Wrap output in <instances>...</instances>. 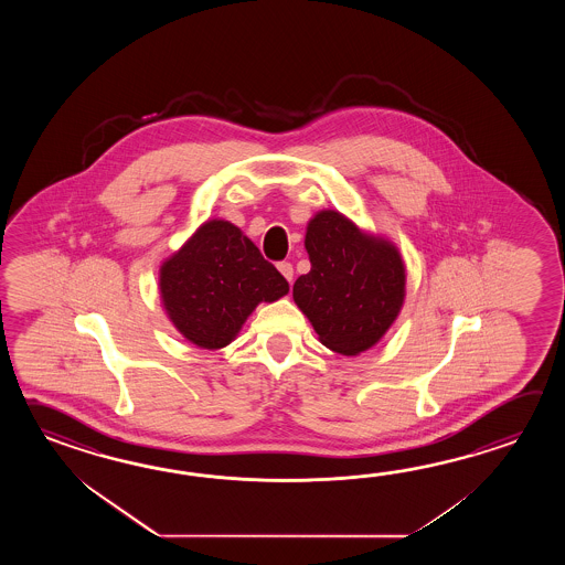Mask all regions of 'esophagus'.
<instances>
[{
    "instance_id": "esophagus-1",
    "label": "esophagus",
    "mask_w": 565,
    "mask_h": 565,
    "mask_svg": "<svg viewBox=\"0 0 565 565\" xmlns=\"http://www.w3.org/2000/svg\"><path fill=\"white\" fill-rule=\"evenodd\" d=\"M278 270H280L282 277L287 278L288 282L295 277V268H292V265L287 263V260H285V263H278Z\"/></svg>"
}]
</instances>
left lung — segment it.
<instances>
[{
    "instance_id": "8db88e82",
    "label": "left lung",
    "mask_w": 565,
    "mask_h": 565,
    "mask_svg": "<svg viewBox=\"0 0 565 565\" xmlns=\"http://www.w3.org/2000/svg\"><path fill=\"white\" fill-rule=\"evenodd\" d=\"M311 270L292 297L324 348L358 355L375 345L404 302V265L392 244L363 236L339 212L312 217L305 236Z\"/></svg>"
}]
</instances>
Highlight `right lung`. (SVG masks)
<instances>
[{
	"label": "right lung",
	"instance_id": "right-lung-1",
	"mask_svg": "<svg viewBox=\"0 0 565 565\" xmlns=\"http://www.w3.org/2000/svg\"><path fill=\"white\" fill-rule=\"evenodd\" d=\"M159 285L169 319L204 349L228 345L260 300L288 292L287 278L224 220L205 222L161 266Z\"/></svg>",
	"mask_w": 565,
	"mask_h": 565
}]
</instances>
